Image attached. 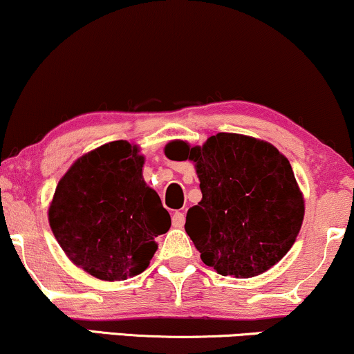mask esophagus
I'll return each mask as SVG.
<instances>
[{
	"label": "esophagus",
	"instance_id": "34e87169",
	"mask_svg": "<svg viewBox=\"0 0 354 354\" xmlns=\"http://www.w3.org/2000/svg\"><path fill=\"white\" fill-rule=\"evenodd\" d=\"M185 219L186 218H185V213H183V211H174L173 218H171L174 228H181V226L185 225Z\"/></svg>",
	"mask_w": 354,
	"mask_h": 354
}]
</instances>
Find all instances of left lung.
Masks as SVG:
<instances>
[{
	"instance_id": "1",
	"label": "left lung",
	"mask_w": 354,
	"mask_h": 354,
	"mask_svg": "<svg viewBox=\"0 0 354 354\" xmlns=\"http://www.w3.org/2000/svg\"><path fill=\"white\" fill-rule=\"evenodd\" d=\"M171 160L196 165L201 201L186 213L185 230L206 266L219 274L253 278L293 246L304 216L303 194L290 161L273 145L218 133L203 146H166Z\"/></svg>"
}]
</instances>
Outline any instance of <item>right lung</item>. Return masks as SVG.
Instances as JSON below:
<instances>
[{
    "label": "right lung",
    "instance_id": "right-lung-1",
    "mask_svg": "<svg viewBox=\"0 0 354 354\" xmlns=\"http://www.w3.org/2000/svg\"><path fill=\"white\" fill-rule=\"evenodd\" d=\"M145 158L128 141L81 156L56 186L50 226L68 258L104 281L143 273L171 226L169 213L143 180Z\"/></svg>",
    "mask_w": 354,
    "mask_h": 354
}]
</instances>
